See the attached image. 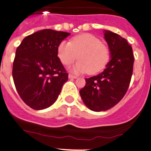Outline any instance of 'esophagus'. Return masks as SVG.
<instances>
[{"label":"esophagus","instance_id":"1","mask_svg":"<svg viewBox=\"0 0 151 151\" xmlns=\"http://www.w3.org/2000/svg\"><path fill=\"white\" fill-rule=\"evenodd\" d=\"M77 76H73V75H71L69 74L68 75V78H76Z\"/></svg>","mask_w":151,"mask_h":151}]
</instances>
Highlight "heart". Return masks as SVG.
Masks as SVG:
<instances>
[{
    "instance_id": "obj_1",
    "label": "heart",
    "mask_w": 151,
    "mask_h": 151,
    "mask_svg": "<svg viewBox=\"0 0 151 151\" xmlns=\"http://www.w3.org/2000/svg\"><path fill=\"white\" fill-rule=\"evenodd\" d=\"M57 54L64 65L71 64L78 57L79 61L71 68L77 73H99L105 68L110 58L108 47L90 34L76 36L71 42H61L58 46Z\"/></svg>"
}]
</instances>
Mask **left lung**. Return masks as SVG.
Returning <instances> with one entry per match:
<instances>
[{
  "label": "left lung",
  "instance_id": "1",
  "mask_svg": "<svg viewBox=\"0 0 151 151\" xmlns=\"http://www.w3.org/2000/svg\"><path fill=\"white\" fill-rule=\"evenodd\" d=\"M110 61L103 72L86 78L79 91L83 103L95 112L106 111L116 105L127 93L134 67V54L127 41L117 34L104 30Z\"/></svg>",
  "mask_w": 151,
  "mask_h": 151
}]
</instances>
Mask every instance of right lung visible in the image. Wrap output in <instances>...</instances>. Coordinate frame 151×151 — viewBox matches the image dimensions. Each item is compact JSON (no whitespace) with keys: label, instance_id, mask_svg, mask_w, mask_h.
Returning <instances> with one entry per match:
<instances>
[{"label":"right lung","instance_id":"right-lung-1","mask_svg":"<svg viewBox=\"0 0 151 151\" xmlns=\"http://www.w3.org/2000/svg\"><path fill=\"white\" fill-rule=\"evenodd\" d=\"M68 35V32L41 30L25 37L16 49L14 83L22 100L32 109L41 110L51 106L68 80L57 49Z\"/></svg>","mask_w":151,"mask_h":151}]
</instances>
